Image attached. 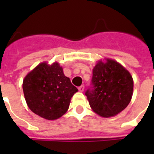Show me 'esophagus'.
Listing matches in <instances>:
<instances>
[{
    "label": "esophagus",
    "instance_id": "esophagus-1",
    "mask_svg": "<svg viewBox=\"0 0 154 154\" xmlns=\"http://www.w3.org/2000/svg\"><path fill=\"white\" fill-rule=\"evenodd\" d=\"M84 89H85L84 85H81L80 87H78V90H79L80 92H83L84 91Z\"/></svg>",
    "mask_w": 154,
    "mask_h": 154
}]
</instances>
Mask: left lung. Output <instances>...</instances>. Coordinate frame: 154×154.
<instances>
[{
    "mask_svg": "<svg viewBox=\"0 0 154 154\" xmlns=\"http://www.w3.org/2000/svg\"><path fill=\"white\" fill-rule=\"evenodd\" d=\"M93 89L85 95L94 112L111 117L128 106L134 93V80L130 72L117 60L105 58L93 69Z\"/></svg>",
    "mask_w": 154,
    "mask_h": 154,
    "instance_id": "8db88e82",
    "label": "left lung"
}]
</instances>
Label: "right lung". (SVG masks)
<instances>
[{
    "instance_id": "right-lung-1",
    "label": "right lung",
    "mask_w": 154,
    "mask_h": 154,
    "mask_svg": "<svg viewBox=\"0 0 154 154\" xmlns=\"http://www.w3.org/2000/svg\"><path fill=\"white\" fill-rule=\"evenodd\" d=\"M22 88L30 110L49 121L58 119L67 112L71 97L78 91L57 61L40 63L25 76Z\"/></svg>"
}]
</instances>
